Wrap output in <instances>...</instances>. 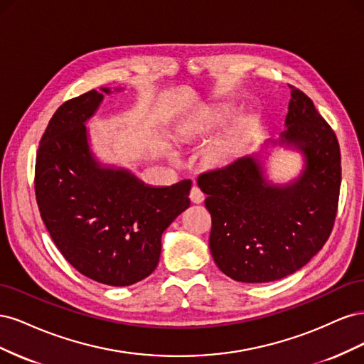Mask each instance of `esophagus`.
Returning a JSON list of instances; mask_svg holds the SVG:
<instances>
[{
  "instance_id": "esophagus-1",
  "label": "esophagus",
  "mask_w": 364,
  "mask_h": 364,
  "mask_svg": "<svg viewBox=\"0 0 364 364\" xmlns=\"http://www.w3.org/2000/svg\"><path fill=\"white\" fill-rule=\"evenodd\" d=\"M190 199L193 203H202L205 199V194L202 193V190L199 186H193L191 191H190Z\"/></svg>"
}]
</instances>
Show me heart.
Masks as SVG:
<instances>
[{
    "label": "heart",
    "mask_w": 364,
    "mask_h": 364,
    "mask_svg": "<svg viewBox=\"0 0 364 364\" xmlns=\"http://www.w3.org/2000/svg\"><path fill=\"white\" fill-rule=\"evenodd\" d=\"M234 111L230 107H214L205 112L185 129L182 141H196L211 136L218 129H222ZM250 138V124L246 119H237L228 124L220 134L209 142L203 151V161L211 168H226L232 165L245 151ZM167 156L176 162L178 153L167 149Z\"/></svg>",
    "instance_id": "heart-1"
}]
</instances>
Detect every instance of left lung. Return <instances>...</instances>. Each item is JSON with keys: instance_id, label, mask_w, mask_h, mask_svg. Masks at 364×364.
<instances>
[{"instance_id": "8db88e82", "label": "left lung", "mask_w": 364, "mask_h": 364, "mask_svg": "<svg viewBox=\"0 0 364 364\" xmlns=\"http://www.w3.org/2000/svg\"><path fill=\"white\" fill-rule=\"evenodd\" d=\"M291 87L285 130L257 153L197 179L213 217L209 249L226 277L272 282L304 267L323 247L336 220L341 182L333 129L302 91ZM273 148L299 152L293 180L274 183L267 162Z\"/></svg>"}]
</instances>
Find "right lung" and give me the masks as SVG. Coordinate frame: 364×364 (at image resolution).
I'll list each match as a JSON object with an SVG mask.
<instances>
[{"mask_svg":"<svg viewBox=\"0 0 364 364\" xmlns=\"http://www.w3.org/2000/svg\"><path fill=\"white\" fill-rule=\"evenodd\" d=\"M103 98L92 90L53 115L36 155L35 191L65 259L97 282L126 287L156 269L164 230L190 206L191 181L153 186L98 159L86 124Z\"/></svg>","mask_w":364,"mask_h":364,"instance_id":"right-lung-1","label":"right lung"}]
</instances>
